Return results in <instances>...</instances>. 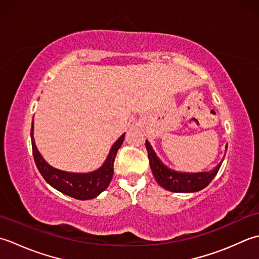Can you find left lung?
<instances>
[{
	"instance_id": "left-lung-1",
	"label": "left lung",
	"mask_w": 259,
	"mask_h": 259,
	"mask_svg": "<svg viewBox=\"0 0 259 259\" xmlns=\"http://www.w3.org/2000/svg\"><path fill=\"white\" fill-rule=\"evenodd\" d=\"M147 156H149L150 166L152 172L154 174L156 182L160 184L162 188H164L171 192H180V193H189L200 191L205 188L208 184L212 181V179L218 173L221 166V161L219 164L215 166L212 171L210 172H199V173H181L172 171L166 167L159 160V157L153 151L152 146L149 142H145ZM227 150V146H226Z\"/></svg>"
}]
</instances>
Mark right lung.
I'll use <instances>...</instances> for the list:
<instances>
[{
	"label": "right lung",
	"mask_w": 259,
	"mask_h": 259,
	"mask_svg": "<svg viewBox=\"0 0 259 259\" xmlns=\"http://www.w3.org/2000/svg\"><path fill=\"white\" fill-rule=\"evenodd\" d=\"M125 134L115 142L110 149L109 154L104 164L97 171L91 173H70L57 170L47 163L36 149L33 139V123L31 127V142L35 165L41 176L51 187L58 191L78 200H88L97 197L104 190H106L112 181L114 173V161L120 145L123 144Z\"/></svg>",
	"instance_id": "right-lung-1"
}]
</instances>
